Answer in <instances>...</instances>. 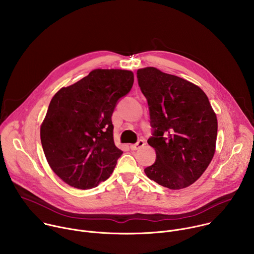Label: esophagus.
<instances>
[{
    "label": "esophagus",
    "mask_w": 254,
    "mask_h": 254,
    "mask_svg": "<svg viewBox=\"0 0 254 254\" xmlns=\"http://www.w3.org/2000/svg\"><path fill=\"white\" fill-rule=\"evenodd\" d=\"M144 144H146V142H144V140H143V139H139L136 143L130 144V150H131V151H136V150L142 148V147L144 146Z\"/></svg>",
    "instance_id": "obj_1"
}]
</instances>
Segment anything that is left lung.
Segmentation results:
<instances>
[{
  "label": "left lung",
  "instance_id": "1",
  "mask_svg": "<svg viewBox=\"0 0 254 254\" xmlns=\"http://www.w3.org/2000/svg\"><path fill=\"white\" fill-rule=\"evenodd\" d=\"M149 104L154 136L148 143L156 162L147 177L171 190L187 188L202 176L216 149V114L205 92L194 83L155 67L137 70Z\"/></svg>",
  "mask_w": 254,
  "mask_h": 254
}]
</instances>
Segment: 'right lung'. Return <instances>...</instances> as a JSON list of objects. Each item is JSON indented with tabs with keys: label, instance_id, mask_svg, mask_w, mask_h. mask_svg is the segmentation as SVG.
Listing matches in <instances>:
<instances>
[{
	"label": "right lung",
	"instance_id": "1",
	"mask_svg": "<svg viewBox=\"0 0 254 254\" xmlns=\"http://www.w3.org/2000/svg\"><path fill=\"white\" fill-rule=\"evenodd\" d=\"M132 84V71L98 68L52 97L41 143L50 168L69 186L91 189L113 174L123 152L114 141L112 116Z\"/></svg>",
	"mask_w": 254,
	"mask_h": 254
}]
</instances>
